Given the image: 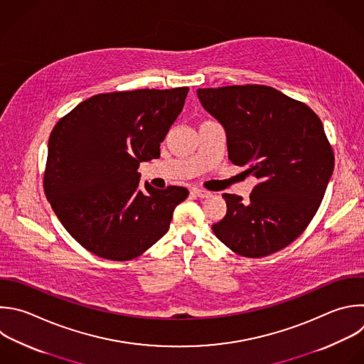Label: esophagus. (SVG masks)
Segmentation results:
<instances>
[{
    "instance_id": "1",
    "label": "esophagus",
    "mask_w": 364,
    "mask_h": 364,
    "mask_svg": "<svg viewBox=\"0 0 364 364\" xmlns=\"http://www.w3.org/2000/svg\"><path fill=\"white\" fill-rule=\"evenodd\" d=\"M193 193L197 196V197H200V198H208V197H211V193L210 191H207V190H203V188H193Z\"/></svg>"
}]
</instances>
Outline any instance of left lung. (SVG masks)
Segmentation results:
<instances>
[{
    "label": "left lung",
    "mask_w": 364,
    "mask_h": 364,
    "mask_svg": "<svg viewBox=\"0 0 364 364\" xmlns=\"http://www.w3.org/2000/svg\"><path fill=\"white\" fill-rule=\"evenodd\" d=\"M197 97L224 127L230 161L259 178L249 201L223 194L227 214L211 225L215 237L253 259L287 247L317 213L333 174L320 118L267 85L198 88Z\"/></svg>",
    "instance_id": "8db88e82"
}]
</instances>
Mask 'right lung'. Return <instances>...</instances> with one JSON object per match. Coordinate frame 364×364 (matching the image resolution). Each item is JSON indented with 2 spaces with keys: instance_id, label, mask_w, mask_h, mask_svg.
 I'll return each mask as SVG.
<instances>
[{
  "instance_id": "obj_1",
  "label": "right lung",
  "mask_w": 364,
  "mask_h": 364,
  "mask_svg": "<svg viewBox=\"0 0 364 364\" xmlns=\"http://www.w3.org/2000/svg\"><path fill=\"white\" fill-rule=\"evenodd\" d=\"M188 87L97 94L51 132L46 196L65 230L92 255L126 262L168 231L188 190L140 188L139 167L160 157V143L181 112Z\"/></svg>"
}]
</instances>
